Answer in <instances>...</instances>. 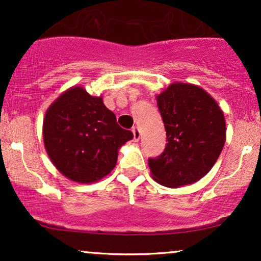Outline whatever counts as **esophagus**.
I'll use <instances>...</instances> for the list:
<instances>
[{
	"label": "esophagus",
	"instance_id": "obj_1",
	"mask_svg": "<svg viewBox=\"0 0 261 261\" xmlns=\"http://www.w3.org/2000/svg\"><path fill=\"white\" fill-rule=\"evenodd\" d=\"M133 134H134V140H135V141H139V140H140V136H141L139 127L134 126V127H133Z\"/></svg>",
	"mask_w": 261,
	"mask_h": 261
}]
</instances>
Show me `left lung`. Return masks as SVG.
Masks as SVG:
<instances>
[{
	"label": "left lung",
	"mask_w": 261,
	"mask_h": 261,
	"mask_svg": "<svg viewBox=\"0 0 261 261\" xmlns=\"http://www.w3.org/2000/svg\"><path fill=\"white\" fill-rule=\"evenodd\" d=\"M167 131L164 151L148 158L152 178L168 188L193 184L216 163L226 141V121L214 98L200 87L173 83L157 97Z\"/></svg>",
	"instance_id": "1"
}]
</instances>
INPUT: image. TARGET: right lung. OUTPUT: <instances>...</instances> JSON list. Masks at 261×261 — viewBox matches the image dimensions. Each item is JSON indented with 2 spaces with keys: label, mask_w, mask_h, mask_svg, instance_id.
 Segmentation results:
<instances>
[{
  "label": "right lung",
  "mask_w": 261,
  "mask_h": 261,
  "mask_svg": "<svg viewBox=\"0 0 261 261\" xmlns=\"http://www.w3.org/2000/svg\"><path fill=\"white\" fill-rule=\"evenodd\" d=\"M43 136L54 166L71 180L87 184L112 172L119 147L134 135L119 126L100 97L73 87L47 109Z\"/></svg>",
  "instance_id": "right-lung-1"
}]
</instances>
